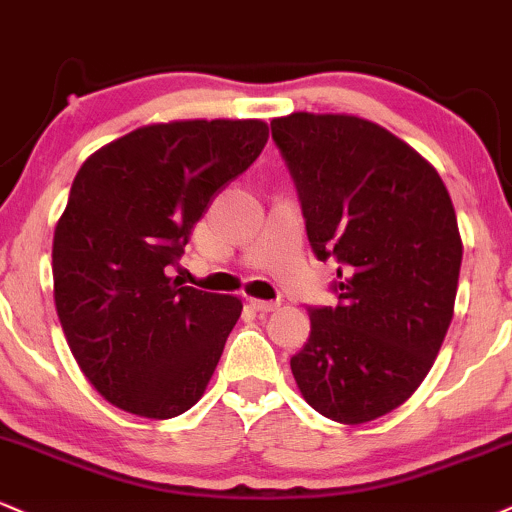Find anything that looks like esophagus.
Listing matches in <instances>:
<instances>
[{"mask_svg": "<svg viewBox=\"0 0 512 512\" xmlns=\"http://www.w3.org/2000/svg\"><path fill=\"white\" fill-rule=\"evenodd\" d=\"M249 304L258 314H270V311L278 309V302H266V299H249Z\"/></svg>", "mask_w": 512, "mask_h": 512, "instance_id": "1", "label": "esophagus"}]
</instances>
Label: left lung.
I'll list each match as a JSON object with an SVG mask.
<instances>
[{"mask_svg":"<svg viewBox=\"0 0 512 512\" xmlns=\"http://www.w3.org/2000/svg\"><path fill=\"white\" fill-rule=\"evenodd\" d=\"M270 131L311 249L338 263V304L309 306L294 381L323 417L371 422L419 388L453 321L462 263L453 201L434 167L374 122L294 112Z\"/></svg>","mask_w":512,"mask_h":512,"instance_id":"1","label":"left lung"}]
</instances>
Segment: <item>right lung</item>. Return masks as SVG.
<instances>
[{"instance_id":"obj_1","label":"right lung","mask_w":512,"mask_h":512,"mask_svg":"<svg viewBox=\"0 0 512 512\" xmlns=\"http://www.w3.org/2000/svg\"><path fill=\"white\" fill-rule=\"evenodd\" d=\"M268 141L258 119L131 131L83 162L52 242L54 304L95 390L170 419L201 400L242 299L170 278L210 201Z\"/></svg>"}]
</instances>
